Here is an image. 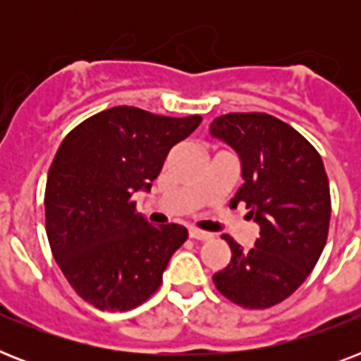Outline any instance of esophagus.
Segmentation results:
<instances>
[{
    "mask_svg": "<svg viewBox=\"0 0 361 361\" xmlns=\"http://www.w3.org/2000/svg\"><path fill=\"white\" fill-rule=\"evenodd\" d=\"M189 236L192 240H200V241H206V240H212V234L209 232H204V231H198V228H189Z\"/></svg>",
    "mask_w": 361,
    "mask_h": 361,
    "instance_id": "1",
    "label": "esophagus"
}]
</instances>
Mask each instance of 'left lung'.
I'll return each instance as SVG.
<instances>
[{"mask_svg": "<svg viewBox=\"0 0 361 361\" xmlns=\"http://www.w3.org/2000/svg\"><path fill=\"white\" fill-rule=\"evenodd\" d=\"M209 133L240 155L243 185L231 206L245 204L260 226L249 251L223 236L232 257L214 283L236 305L268 309L296 292L322 255L331 215L324 163L294 127L264 112L219 116Z\"/></svg>", "mask_w": 361, "mask_h": 361, "instance_id": "1", "label": "left lung"}]
</instances>
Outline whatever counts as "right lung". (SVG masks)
<instances>
[{
  "label": "right lung",
  "instance_id": "obj_1",
  "mask_svg": "<svg viewBox=\"0 0 361 361\" xmlns=\"http://www.w3.org/2000/svg\"><path fill=\"white\" fill-rule=\"evenodd\" d=\"M136 106H114L65 136L48 170L47 236L65 279L101 311H129L163 283L187 240L181 225H149L133 195L149 191L170 147L200 125Z\"/></svg>",
  "mask_w": 361,
  "mask_h": 361
}]
</instances>
